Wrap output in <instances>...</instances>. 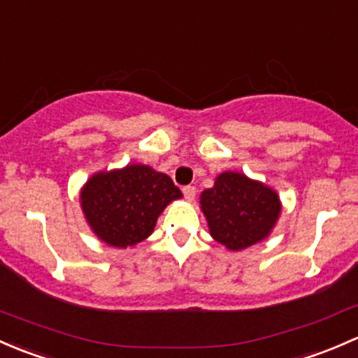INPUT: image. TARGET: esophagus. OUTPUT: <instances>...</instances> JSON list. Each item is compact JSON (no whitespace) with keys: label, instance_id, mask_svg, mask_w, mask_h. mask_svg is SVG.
Masks as SVG:
<instances>
[{"label":"esophagus","instance_id":"esophagus-1","mask_svg":"<svg viewBox=\"0 0 358 358\" xmlns=\"http://www.w3.org/2000/svg\"><path fill=\"white\" fill-rule=\"evenodd\" d=\"M183 197H185L189 202L196 199V187H190V185L183 187Z\"/></svg>","mask_w":358,"mask_h":358}]
</instances>
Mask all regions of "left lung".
Segmentation results:
<instances>
[{"instance_id":"obj_1","label":"left lung","mask_w":358,"mask_h":358,"mask_svg":"<svg viewBox=\"0 0 358 358\" xmlns=\"http://www.w3.org/2000/svg\"><path fill=\"white\" fill-rule=\"evenodd\" d=\"M201 209L209 232L227 249L241 251L265 239L280 215L275 190L246 175L225 171L201 194Z\"/></svg>"}]
</instances>
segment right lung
I'll list each match as a JSON object with an SVG mask.
<instances>
[{
    "instance_id": "1",
    "label": "right lung",
    "mask_w": 358,
    "mask_h": 358,
    "mask_svg": "<svg viewBox=\"0 0 358 358\" xmlns=\"http://www.w3.org/2000/svg\"><path fill=\"white\" fill-rule=\"evenodd\" d=\"M180 197L182 192L168 175L128 164L93 175L81 189V208L100 241L124 249L147 239L166 206Z\"/></svg>"
}]
</instances>
